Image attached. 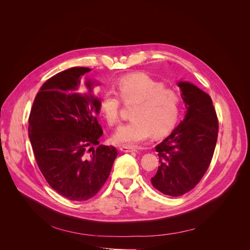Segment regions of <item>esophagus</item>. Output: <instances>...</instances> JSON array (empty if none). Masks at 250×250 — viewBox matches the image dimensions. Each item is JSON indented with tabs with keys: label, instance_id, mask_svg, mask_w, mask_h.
<instances>
[{
	"label": "esophagus",
	"instance_id": "esophagus-1",
	"mask_svg": "<svg viewBox=\"0 0 250 250\" xmlns=\"http://www.w3.org/2000/svg\"><path fill=\"white\" fill-rule=\"evenodd\" d=\"M119 149L122 152H133V151H137V149L135 147L132 146H128V145H122L119 147Z\"/></svg>",
	"mask_w": 250,
	"mask_h": 250
}]
</instances>
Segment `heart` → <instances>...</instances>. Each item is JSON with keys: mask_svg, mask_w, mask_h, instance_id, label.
<instances>
[{"mask_svg": "<svg viewBox=\"0 0 250 250\" xmlns=\"http://www.w3.org/2000/svg\"><path fill=\"white\" fill-rule=\"evenodd\" d=\"M117 93L126 104L136 103L131 120L118 128L112 137L117 144L134 145L147 140L151 134L160 138L170 132L177 123L180 96L162 82L146 74H129L118 80ZM116 92L107 89L100 100V112L109 126L119 121L121 101Z\"/></svg>", "mask_w": 250, "mask_h": 250, "instance_id": "obj_1", "label": "heart"}]
</instances>
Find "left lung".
Returning <instances> with one entry per match:
<instances>
[{"label":"left lung","instance_id":"1","mask_svg":"<svg viewBox=\"0 0 250 250\" xmlns=\"http://www.w3.org/2000/svg\"><path fill=\"white\" fill-rule=\"evenodd\" d=\"M178 86L187 113L172 133L155 147L160 167L151 178L155 188L175 197L191 190L204 176L218 134V120L209 94L188 82H180Z\"/></svg>","mask_w":250,"mask_h":250}]
</instances>
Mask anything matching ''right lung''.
<instances>
[{"mask_svg": "<svg viewBox=\"0 0 250 250\" xmlns=\"http://www.w3.org/2000/svg\"><path fill=\"white\" fill-rule=\"evenodd\" d=\"M87 67H72L48 79L29 116V137L36 164L50 187L73 201H85L106 183L117 156L99 145L103 130L96 115L100 101L80 93ZM86 86L91 91L92 83Z\"/></svg>", "mask_w": 250, "mask_h": 250, "instance_id": "1", "label": "right lung"}]
</instances>
